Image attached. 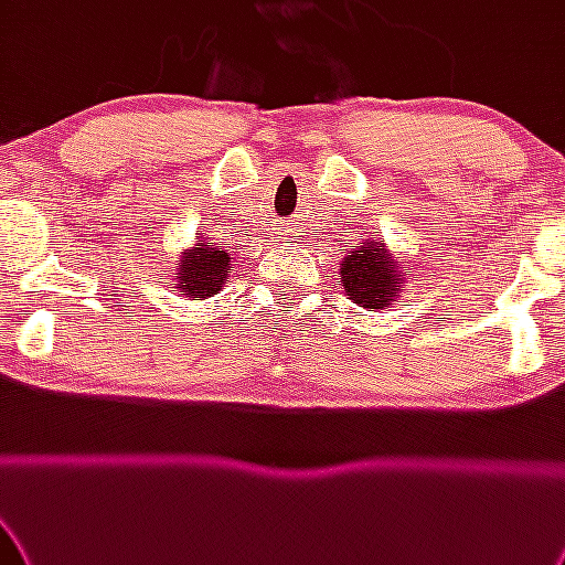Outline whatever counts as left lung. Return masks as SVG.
<instances>
[{
  "label": "left lung",
  "instance_id": "left-lung-1",
  "mask_svg": "<svg viewBox=\"0 0 565 565\" xmlns=\"http://www.w3.org/2000/svg\"><path fill=\"white\" fill-rule=\"evenodd\" d=\"M402 270L383 241L364 238L340 259V287L359 308H388L399 297Z\"/></svg>",
  "mask_w": 565,
  "mask_h": 565
}]
</instances>
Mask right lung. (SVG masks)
<instances>
[{"label":"right lung","instance_id":"1","mask_svg":"<svg viewBox=\"0 0 565 565\" xmlns=\"http://www.w3.org/2000/svg\"><path fill=\"white\" fill-rule=\"evenodd\" d=\"M201 244L177 259V289L188 297H212L222 289L225 278L231 276V252L222 241H209L198 235Z\"/></svg>","mask_w":565,"mask_h":565}]
</instances>
